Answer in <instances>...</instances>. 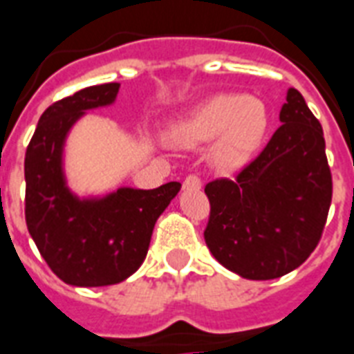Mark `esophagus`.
<instances>
[{"instance_id": "1", "label": "esophagus", "mask_w": 354, "mask_h": 354, "mask_svg": "<svg viewBox=\"0 0 354 354\" xmlns=\"http://www.w3.org/2000/svg\"><path fill=\"white\" fill-rule=\"evenodd\" d=\"M183 188H185V190H199V188H201V179L194 174L188 175L185 179V183H183Z\"/></svg>"}]
</instances>
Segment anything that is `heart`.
Returning <instances> with one entry per match:
<instances>
[{
  "label": "heart",
  "instance_id": "1",
  "mask_svg": "<svg viewBox=\"0 0 354 354\" xmlns=\"http://www.w3.org/2000/svg\"><path fill=\"white\" fill-rule=\"evenodd\" d=\"M266 127L268 112L262 101L242 94H221L175 122L168 140L175 147H196L220 136L212 157L218 168L231 171L253 155Z\"/></svg>",
  "mask_w": 354,
  "mask_h": 354
}]
</instances>
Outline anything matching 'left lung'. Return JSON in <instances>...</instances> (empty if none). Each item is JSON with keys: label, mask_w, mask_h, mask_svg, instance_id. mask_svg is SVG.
<instances>
[{"label": "left lung", "mask_w": 354, "mask_h": 354, "mask_svg": "<svg viewBox=\"0 0 354 354\" xmlns=\"http://www.w3.org/2000/svg\"><path fill=\"white\" fill-rule=\"evenodd\" d=\"M279 120L268 146L234 179L205 186V242L221 266L251 281L299 268L322 240L333 199L322 123L295 88Z\"/></svg>", "instance_id": "left-lung-1"}]
</instances>
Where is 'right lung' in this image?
<instances>
[{
  "label": "right lung",
  "instance_id": "obj_1",
  "mask_svg": "<svg viewBox=\"0 0 354 354\" xmlns=\"http://www.w3.org/2000/svg\"><path fill=\"white\" fill-rule=\"evenodd\" d=\"M120 83L88 86L48 106L26 151V221L42 259L72 286H109L131 277L146 259L158 216L180 190L118 188L79 199L66 186V136L84 112L114 103Z\"/></svg>",
  "mask_w": 354,
  "mask_h": 354
}]
</instances>
